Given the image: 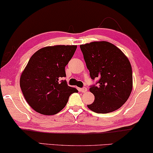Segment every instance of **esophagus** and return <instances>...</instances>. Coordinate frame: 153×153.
Returning a JSON list of instances; mask_svg holds the SVG:
<instances>
[{
    "label": "esophagus",
    "mask_w": 153,
    "mask_h": 153,
    "mask_svg": "<svg viewBox=\"0 0 153 153\" xmlns=\"http://www.w3.org/2000/svg\"><path fill=\"white\" fill-rule=\"evenodd\" d=\"M80 91H81L82 93H86V91H87V88H86V87H84V88H81Z\"/></svg>",
    "instance_id": "obj_1"
}]
</instances>
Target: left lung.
<instances>
[{
	"label": "left lung",
	"instance_id": "left-lung-1",
	"mask_svg": "<svg viewBox=\"0 0 153 153\" xmlns=\"http://www.w3.org/2000/svg\"><path fill=\"white\" fill-rule=\"evenodd\" d=\"M91 78L98 79L89 91L95 100L88 108L96 113L106 114L120 108L129 98L133 88L132 69L122 51L107 41L81 45Z\"/></svg>",
	"mask_w": 153,
	"mask_h": 153
}]
</instances>
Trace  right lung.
<instances>
[{
  "instance_id": "right-lung-1",
  "label": "right lung",
  "mask_w": 153,
  "mask_h": 153,
  "mask_svg": "<svg viewBox=\"0 0 153 153\" xmlns=\"http://www.w3.org/2000/svg\"><path fill=\"white\" fill-rule=\"evenodd\" d=\"M76 45H59L39 49L29 59L20 76L21 90L28 104L36 112L53 115L65 108L69 97L77 93L69 86L65 66L72 59Z\"/></svg>"
}]
</instances>
